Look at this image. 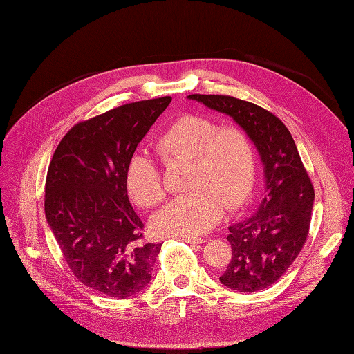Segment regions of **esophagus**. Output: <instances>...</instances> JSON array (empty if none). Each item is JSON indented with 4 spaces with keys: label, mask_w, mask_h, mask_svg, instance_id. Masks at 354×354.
<instances>
[{
    "label": "esophagus",
    "mask_w": 354,
    "mask_h": 354,
    "mask_svg": "<svg viewBox=\"0 0 354 354\" xmlns=\"http://www.w3.org/2000/svg\"><path fill=\"white\" fill-rule=\"evenodd\" d=\"M178 240H183V242H189V243H194V245L204 243V240L198 239V237H178Z\"/></svg>",
    "instance_id": "obj_1"
}]
</instances>
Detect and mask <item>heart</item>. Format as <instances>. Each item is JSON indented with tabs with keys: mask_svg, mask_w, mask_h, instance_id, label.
<instances>
[{
	"mask_svg": "<svg viewBox=\"0 0 354 354\" xmlns=\"http://www.w3.org/2000/svg\"><path fill=\"white\" fill-rule=\"evenodd\" d=\"M156 152L165 162L190 160L187 190L158 212L152 228L160 236L194 237L212 230L225 205L234 208L250 196L255 179V153L250 137L236 126L184 114L158 135ZM124 181L140 207L152 208L165 198L161 170L149 155L137 152L126 164Z\"/></svg>",
	"mask_w": 354,
	"mask_h": 354,
	"instance_id": "heart-1",
	"label": "heart"
}]
</instances>
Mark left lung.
I'll use <instances>...</instances> for the list:
<instances>
[{"mask_svg": "<svg viewBox=\"0 0 354 354\" xmlns=\"http://www.w3.org/2000/svg\"><path fill=\"white\" fill-rule=\"evenodd\" d=\"M190 100L231 117L255 146L265 193L259 208L228 227L232 257L223 286L257 292L280 280L309 234L315 192L288 127L269 111L230 95L192 94Z\"/></svg>", "mask_w": 354, "mask_h": 354, "instance_id": "1", "label": "left lung"}]
</instances>
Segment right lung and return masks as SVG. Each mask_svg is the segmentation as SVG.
Returning a JSON list of instances; mask_svg holds the SVG:
<instances>
[{
    "mask_svg": "<svg viewBox=\"0 0 354 354\" xmlns=\"http://www.w3.org/2000/svg\"><path fill=\"white\" fill-rule=\"evenodd\" d=\"M171 97L123 104L76 124L59 142L45 181V217L80 283L124 299L152 278L162 243L142 242L126 164Z\"/></svg>",
    "mask_w": 354,
    "mask_h": 354,
    "instance_id": "right-lung-1",
    "label": "right lung"
}]
</instances>
